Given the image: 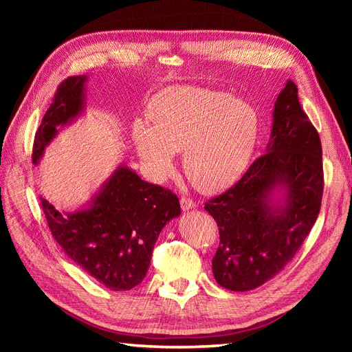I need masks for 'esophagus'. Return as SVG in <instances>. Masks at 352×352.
Listing matches in <instances>:
<instances>
[{"label": "esophagus", "instance_id": "esophagus-1", "mask_svg": "<svg viewBox=\"0 0 352 352\" xmlns=\"http://www.w3.org/2000/svg\"><path fill=\"white\" fill-rule=\"evenodd\" d=\"M180 207H182L184 211H186V210H190V208H195L197 202L194 199L188 198V197H182V198H180Z\"/></svg>", "mask_w": 352, "mask_h": 352}]
</instances>
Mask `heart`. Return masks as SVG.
<instances>
[{"label":"heart","instance_id":"obj_1","mask_svg":"<svg viewBox=\"0 0 352 352\" xmlns=\"http://www.w3.org/2000/svg\"><path fill=\"white\" fill-rule=\"evenodd\" d=\"M148 114L151 124L136 120L133 140L151 173L166 179L173 172V153H185V173L206 194L235 184L257 145V110L225 92L167 88L153 98Z\"/></svg>","mask_w":352,"mask_h":352}]
</instances>
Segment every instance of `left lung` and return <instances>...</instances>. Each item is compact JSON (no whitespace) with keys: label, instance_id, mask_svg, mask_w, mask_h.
Masks as SVG:
<instances>
[{"label":"left lung","instance_id":"1","mask_svg":"<svg viewBox=\"0 0 352 352\" xmlns=\"http://www.w3.org/2000/svg\"><path fill=\"white\" fill-rule=\"evenodd\" d=\"M276 186H286L280 209L270 206ZM324 188L320 136L287 80L273 111V129L264 153L238 182L204 204L217 221L220 243L212 257L217 283L250 291L289 263L320 212Z\"/></svg>","mask_w":352,"mask_h":352}]
</instances>
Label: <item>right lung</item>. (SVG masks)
<instances>
[{"label": "right lung", "mask_w": 352, "mask_h": 352, "mask_svg": "<svg viewBox=\"0 0 352 352\" xmlns=\"http://www.w3.org/2000/svg\"><path fill=\"white\" fill-rule=\"evenodd\" d=\"M85 80V76H70L58 85L35 133V164L57 133L56 127L82 110ZM39 198L51 235L63 251L113 291H129L142 282L160 232L180 214L176 194L145 182L126 167L117 170L87 210L61 212Z\"/></svg>", "instance_id": "1"}]
</instances>
